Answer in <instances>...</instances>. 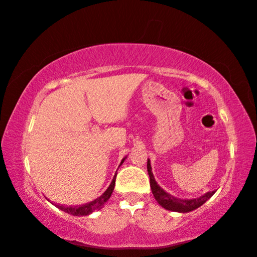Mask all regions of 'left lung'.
Listing matches in <instances>:
<instances>
[{"mask_svg":"<svg viewBox=\"0 0 257 257\" xmlns=\"http://www.w3.org/2000/svg\"><path fill=\"white\" fill-rule=\"evenodd\" d=\"M147 172H149V176H150V185H151L152 193H153L155 199L158 201V203L161 206L167 208L169 211L182 212V213L190 212L195 210V208L202 206L203 204L205 203L208 198H211L213 196V194L215 193V190L208 191V193L203 195V196H201L199 198H194V199L176 198L173 197L172 195L165 193V191L161 188L158 184H156L153 172H152L150 160L147 161Z\"/></svg>","mask_w":257,"mask_h":257,"instance_id":"left-lung-1","label":"left lung"}]
</instances>
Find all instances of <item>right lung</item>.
<instances>
[{
    "label": "right lung",
    "instance_id": "1",
    "mask_svg": "<svg viewBox=\"0 0 257 257\" xmlns=\"http://www.w3.org/2000/svg\"><path fill=\"white\" fill-rule=\"evenodd\" d=\"M123 161L124 159L122 160V162ZM115 177L116 175L114 176V178H113L111 185L108 186V188L105 191H104L102 196L94 199L93 202L86 203L84 205H76V206H64V205H61V204H55V206L60 208V210H62L66 213H69V214H72V215H88L94 211L101 210V208L104 206V204L108 201V198L111 197V195L113 193V189H114V186H115Z\"/></svg>",
    "mask_w": 257,
    "mask_h": 257
}]
</instances>
